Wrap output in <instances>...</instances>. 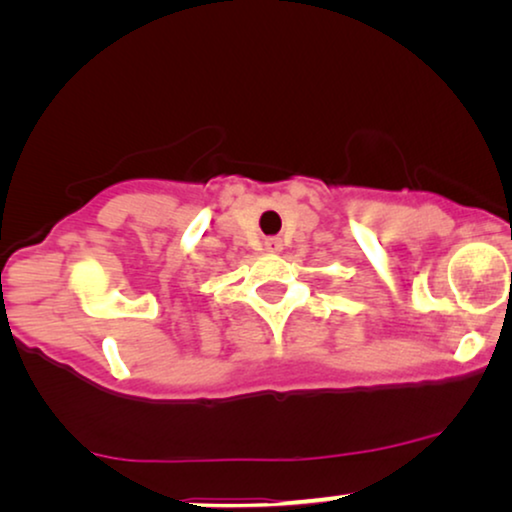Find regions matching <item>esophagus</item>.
I'll return each mask as SVG.
<instances>
[{"instance_id":"1","label":"esophagus","mask_w":512,"mask_h":512,"mask_svg":"<svg viewBox=\"0 0 512 512\" xmlns=\"http://www.w3.org/2000/svg\"><path fill=\"white\" fill-rule=\"evenodd\" d=\"M282 240H279V237H268V240H265V249L270 251V254H277V251H282Z\"/></svg>"}]
</instances>
